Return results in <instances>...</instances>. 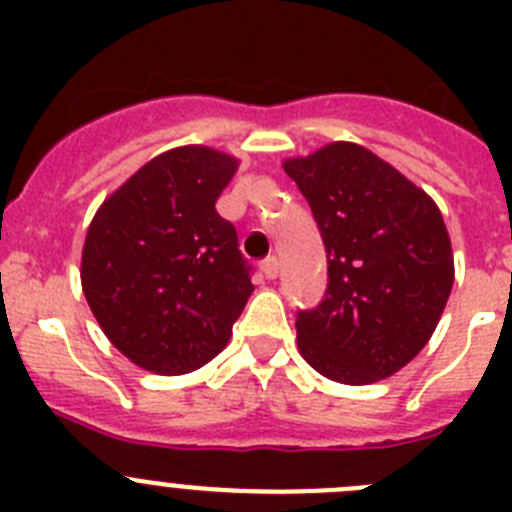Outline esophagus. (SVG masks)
<instances>
[{"label": "esophagus", "mask_w": 512, "mask_h": 512, "mask_svg": "<svg viewBox=\"0 0 512 512\" xmlns=\"http://www.w3.org/2000/svg\"><path fill=\"white\" fill-rule=\"evenodd\" d=\"M261 274H264L266 279H277V274H279V261L274 259V256H269V259L261 261Z\"/></svg>", "instance_id": "esophagus-1"}]
</instances>
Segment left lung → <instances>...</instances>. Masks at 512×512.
<instances>
[{"label":"left lung","mask_w":512,"mask_h":512,"mask_svg":"<svg viewBox=\"0 0 512 512\" xmlns=\"http://www.w3.org/2000/svg\"><path fill=\"white\" fill-rule=\"evenodd\" d=\"M328 253V289L297 312L307 364L341 384L392 377L433 336L454 287L441 210L408 176L356 143L284 161Z\"/></svg>","instance_id":"8db88e82"}]
</instances>
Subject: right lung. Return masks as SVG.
Wrapping results in <instances>:
<instances>
[{
  "instance_id": "obj_1",
  "label": "right lung",
  "mask_w": 512,
  "mask_h": 512,
  "mask_svg": "<svg viewBox=\"0 0 512 512\" xmlns=\"http://www.w3.org/2000/svg\"><path fill=\"white\" fill-rule=\"evenodd\" d=\"M238 161L207 146L140 166L94 215L81 289L104 336L135 366L187 374L215 359L253 292L238 233L215 202Z\"/></svg>"
}]
</instances>
